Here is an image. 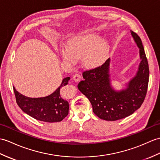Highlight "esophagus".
<instances>
[{"label": "esophagus", "mask_w": 160, "mask_h": 160, "mask_svg": "<svg viewBox=\"0 0 160 160\" xmlns=\"http://www.w3.org/2000/svg\"><path fill=\"white\" fill-rule=\"evenodd\" d=\"M73 79L75 82H78L81 79V75L79 73H75L73 76Z\"/></svg>", "instance_id": "34e87169"}]
</instances>
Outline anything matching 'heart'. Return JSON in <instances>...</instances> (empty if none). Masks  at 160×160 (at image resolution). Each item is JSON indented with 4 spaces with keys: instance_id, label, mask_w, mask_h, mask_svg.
Returning a JSON list of instances; mask_svg holds the SVG:
<instances>
[{
    "instance_id": "1",
    "label": "heart",
    "mask_w": 160,
    "mask_h": 160,
    "mask_svg": "<svg viewBox=\"0 0 160 160\" xmlns=\"http://www.w3.org/2000/svg\"><path fill=\"white\" fill-rule=\"evenodd\" d=\"M101 37L90 33L70 41L68 50H61V57L65 61L74 62L75 58H83L85 65L96 67L103 61L108 52V43L101 41Z\"/></svg>"
}]
</instances>
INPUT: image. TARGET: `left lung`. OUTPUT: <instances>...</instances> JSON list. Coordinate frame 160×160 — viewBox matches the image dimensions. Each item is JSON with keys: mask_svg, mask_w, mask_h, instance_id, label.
Listing matches in <instances>:
<instances>
[{"mask_svg": "<svg viewBox=\"0 0 160 160\" xmlns=\"http://www.w3.org/2000/svg\"><path fill=\"white\" fill-rule=\"evenodd\" d=\"M131 34L140 49V62L127 88L117 91L111 85L110 58L98 68L84 72V80L78 84L79 91L90 101L94 114L101 119L112 121L127 117L139 108L146 97L149 77L147 58L140 37L132 31Z\"/></svg>", "mask_w": 160, "mask_h": 160, "instance_id": "left-lung-1", "label": "left lung"}]
</instances>
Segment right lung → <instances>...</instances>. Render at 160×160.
<instances>
[{
    "label": "right lung",
    "instance_id": "right-lung-1",
    "mask_svg": "<svg viewBox=\"0 0 160 160\" xmlns=\"http://www.w3.org/2000/svg\"><path fill=\"white\" fill-rule=\"evenodd\" d=\"M69 79V77L65 78L57 90L43 98L27 97L20 93L13 87L18 105L24 112L36 120L47 122L61 121L68 115L69 103L62 98L61 88L68 84Z\"/></svg>",
    "mask_w": 160,
    "mask_h": 160
}]
</instances>
